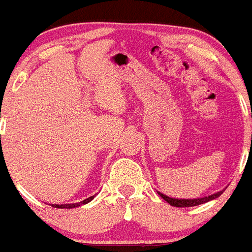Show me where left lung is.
<instances>
[{
    "label": "left lung",
    "instance_id": "8db88e82",
    "mask_svg": "<svg viewBox=\"0 0 252 252\" xmlns=\"http://www.w3.org/2000/svg\"><path fill=\"white\" fill-rule=\"evenodd\" d=\"M158 194H160V196L164 199L165 202H168L169 204L173 207H195V206H199V204H203V203L209 202V200H212V199H216L217 196H220V195L222 194V191L217 192V194L209 195V196H206V198H199V199H173L166 196V195L161 194V192H158Z\"/></svg>",
    "mask_w": 252,
    "mask_h": 252
}]
</instances>
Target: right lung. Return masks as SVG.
Masks as SVG:
<instances>
[{
  "label": "right lung",
  "mask_w": 252,
  "mask_h": 252,
  "mask_svg": "<svg viewBox=\"0 0 252 252\" xmlns=\"http://www.w3.org/2000/svg\"><path fill=\"white\" fill-rule=\"evenodd\" d=\"M92 199H94V196H90L88 199H86V200H83V202L80 203H75V204H53V207H56V208H75V207H79L82 206V204H86V203L91 202Z\"/></svg>",
  "instance_id": "obj_1"
}]
</instances>
